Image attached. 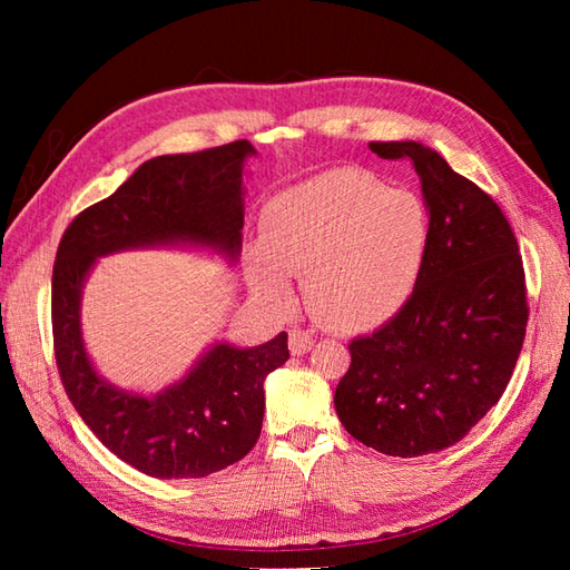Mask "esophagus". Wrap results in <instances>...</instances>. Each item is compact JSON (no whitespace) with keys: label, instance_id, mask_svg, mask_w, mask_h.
<instances>
[{"label":"esophagus","instance_id":"esophagus-1","mask_svg":"<svg viewBox=\"0 0 570 570\" xmlns=\"http://www.w3.org/2000/svg\"><path fill=\"white\" fill-rule=\"evenodd\" d=\"M311 347H313V335L308 331H301V328L288 331V350H292V355H306Z\"/></svg>","mask_w":570,"mask_h":570}]
</instances>
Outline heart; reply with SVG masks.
Segmentation results:
<instances>
[{"mask_svg": "<svg viewBox=\"0 0 570 570\" xmlns=\"http://www.w3.org/2000/svg\"><path fill=\"white\" fill-rule=\"evenodd\" d=\"M431 239L416 193L360 168H333L264 205L262 242L247 252L254 292L286 306L301 276L308 311L335 331H370L414 294Z\"/></svg>", "mask_w": 570, "mask_h": 570, "instance_id": "obj_1", "label": "heart"}]
</instances>
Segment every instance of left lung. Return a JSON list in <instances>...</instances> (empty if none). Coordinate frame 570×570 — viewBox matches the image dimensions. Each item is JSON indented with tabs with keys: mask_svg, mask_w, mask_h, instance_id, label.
Returning a JSON list of instances; mask_svg holds the SVG:
<instances>
[{
	"mask_svg": "<svg viewBox=\"0 0 570 570\" xmlns=\"http://www.w3.org/2000/svg\"><path fill=\"white\" fill-rule=\"evenodd\" d=\"M409 159L431 217L426 262L406 306L350 343L335 390L345 431L384 455L439 453L500 402L522 353L524 264L500 205L419 141H370Z\"/></svg>",
	"mask_w": 570,
	"mask_h": 570,
	"instance_id": "left-lung-1",
	"label": "left lung"
}]
</instances>
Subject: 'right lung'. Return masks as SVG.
<instances>
[{
	"label": "right lung",
	"instance_id": "1",
	"mask_svg": "<svg viewBox=\"0 0 570 570\" xmlns=\"http://www.w3.org/2000/svg\"><path fill=\"white\" fill-rule=\"evenodd\" d=\"M247 139L144 161L110 198L85 208L60 237L51 318L60 382L102 445L151 478H205L245 458L259 439L264 380L288 360L286 333L259 347L217 343L178 384L139 396L105 382L85 353L80 294L105 254L131 247H215L237 259L245 225Z\"/></svg>",
	"mask_w": 570,
	"mask_h": 570
}]
</instances>
